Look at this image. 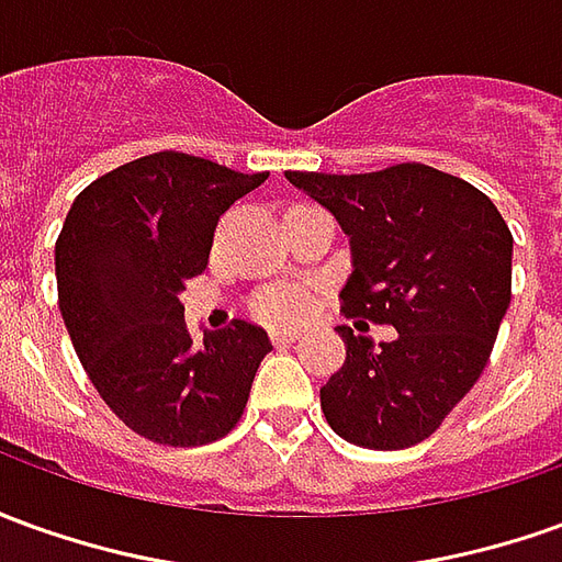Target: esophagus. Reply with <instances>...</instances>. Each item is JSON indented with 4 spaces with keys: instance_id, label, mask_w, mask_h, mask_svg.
<instances>
[{
    "instance_id": "esophagus-1",
    "label": "esophagus",
    "mask_w": 562,
    "mask_h": 562,
    "mask_svg": "<svg viewBox=\"0 0 562 562\" xmlns=\"http://www.w3.org/2000/svg\"><path fill=\"white\" fill-rule=\"evenodd\" d=\"M300 333L296 330H290V327H284V330H272V342L274 346H288V342H293Z\"/></svg>"
}]
</instances>
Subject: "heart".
Listing matches in <instances>:
<instances>
[{
  "label": "heart",
  "instance_id": "b5f03b06",
  "mask_svg": "<svg viewBox=\"0 0 562 562\" xmlns=\"http://www.w3.org/2000/svg\"><path fill=\"white\" fill-rule=\"evenodd\" d=\"M305 308H308V300L303 293H278L262 303V315L272 321H296L305 315Z\"/></svg>",
  "mask_w": 562,
  "mask_h": 562
}]
</instances>
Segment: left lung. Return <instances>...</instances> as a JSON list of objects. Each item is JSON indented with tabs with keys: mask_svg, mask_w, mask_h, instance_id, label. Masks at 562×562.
I'll return each mask as SVG.
<instances>
[{
	"mask_svg": "<svg viewBox=\"0 0 562 562\" xmlns=\"http://www.w3.org/2000/svg\"><path fill=\"white\" fill-rule=\"evenodd\" d=\"M284 177L348 235L342 312L397 330L376 348L339 327L346 363L321 389V409L355 447H413L435 435L490 361L510 303L508 223L481 189L416 161Z\"/></svg>",
	"mask_w": 562,
	"mask_h": 562,
	"instance_id": "obj_1",
	"label": "left lung"
}]
</instances>
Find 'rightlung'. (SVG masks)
Returning <instances> with one entry per match:
<instances>
[{
    "label": "right lung",
    "mask_w": 562,
    "mask_h": 562,
    "mask_svg": "<svg viewBox=\"0 0 562 562\" xmlns=\"http://www.w3.org/2000/svg\"><path fill=\"white\" fill-rule=\"evenodd\" d=\"M266 177L156 153L103 173L69 207L54 247L60 315L100 397L146 440L199 447L241 419L272 342L250 321L195 342L180 293L207 269L216 220Z\"/></svg>",
    "instance_id": "add662e5"
}]
</instances>
